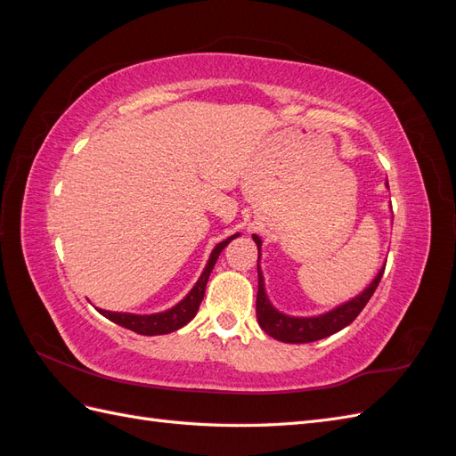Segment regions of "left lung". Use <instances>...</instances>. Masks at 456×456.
Returning a JSON list of instances; mask_svg holds the SVG:
<instances>
[{
	"label": "left lung",
	"mask_w": 456,
	"mask_h": 456,
	"mask_svg": "<svg viewBox=\"0 0 456 456\" xmlns=\"http://www.w3.org/2000/svg\"><path fill=\"white\" fill-rule=\"evenodd\" d=\"M256 247H258V258H260V240L258 236H253ZM258 265V260H256ZM258 268V291H256V320L258 325L262 327V330L273 338H278L281 342H289V344H305V342H314L325 338L329 335L337 333V330L344 329L346 325H350L360 312L365 308V305L369 302V298L372 297V293L377 291V287L380 283V278L384 273V268L379 272V275L372 283L365 289V291L352 298L346 305H342L338 308H335L333 312H329L325 315H317V317H289L280 314L275 310L265 293V281H262V273H260V266Z\"/></svg>",
	"instance_id": "left-lung-1"
}]
</instances>
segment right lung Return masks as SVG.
Returning <instances> with one entry per match:
<instances>
[{"label":"right lung","mask_w":456,"mask_h":456,"mask_svg":"<svg viewBox=\"0 0 456 456\" xmlns=\"http://www.w3.org/2000/svg\"><path fill=\"white\" fill-rule=\"evenodd\" d=\"M238 238L232 236L228 240H224L223 243H218L211 256H209V262H207V266L201 273V278L198 280V283L194 285V289L188 293V297L178 302V305L167 312H161V314H151V315H134V314H118V312H108V310H99L104 317H108L110 322H114L121 327L126 329H131L134 330V333L139 335H146V337H151V335H167V333H173V330L184 327L191 317H194L200 310V305L201 300L205 297V287H207V280H209V275L215 268V262L220 255V251L224 249V247L233 240Z\"/></svg>","instance_id":"obj_1"}]
</instances>
